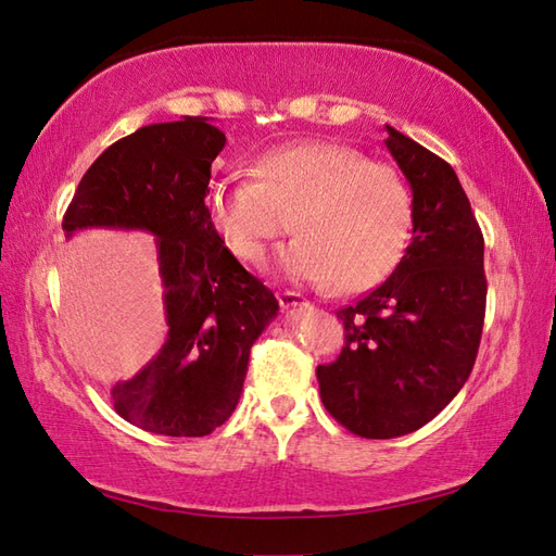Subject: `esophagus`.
I'll return each mask as SVG.
<instances>
[{
	"label": "esophagus",
	"mask_w": 556,
	"mask_h": 556,
	"mask_svg": "<svg viewBox=\"0 0 556 556\" xmlns=\"http://www.w3.org/2000/svg\"><path fill=\"white\" fill-rule=\"evenodd\" d=\"M277 299H279V305L285 311H291V308H308V301H305L301 293H296V291H279L277 293Z\"/></svg>",
	"instance_id": "1"
}]
</instances>
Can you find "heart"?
Listing matches in <instances>:
<instances>
[{
    "label": "heart",
    "mask_w": 556,
    "mask_h": 556,
    "mask_svg": "<svg viewBox=\"0 0 556 556\" xmlns=\"http://www.w3.org/2000/svg\"><path fill=\"white\" fill-rule=\"evenodd\" d=\"M255 179H222L207 193L219 241L243 263L299 236L275 260L279 277L341 293L375 289L399 267L413 231L410 188L394 167L356 148L301 140L257 160Z\"/></svg>",
    "instance_id": "obj_1"
}]
</instances>
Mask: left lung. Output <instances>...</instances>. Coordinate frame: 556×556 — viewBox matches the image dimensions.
<instances>
[{"label": "left lung", "instance_id": "obj_1", "mask_svg": "<svg viewBox=\"0 0 556 556\" xmlns=\"http://www.w3.org/2000/svg\"><path fill=\"white\" fill-rule=\"evenodd\" d=\"M387 128L413 193V241L384 285L341 308L346 344L317 365L325 408L353 434L392 440L422 428L466 384L485 320V241L456 172Z\"/></svg>", "mask_w": 556, "mask_h": 556}]
</instances>
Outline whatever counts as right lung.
I'll return each instance as SVG.
<instances>
[{
	"label": "right lung",
	"instance_id": "right-lung-1",
	"mask_svg": "<svg viewBox=\"0 0 556 556\" xmlns=\"http://www.w3.org/2000/svg\"><path fill=\"white\" fill-rule=\"evenodd\" d=\"M224 143L207 116L138 128L90 164L62 222L66 239L86 229L155 236L167 337L112 387L114 410L155 434L219 428L241 399L251 346L279 311L207 217L210 167Z\"/></svg>",
	"mask_w": 556,
	"mask_h": 556
}]
</instances>
